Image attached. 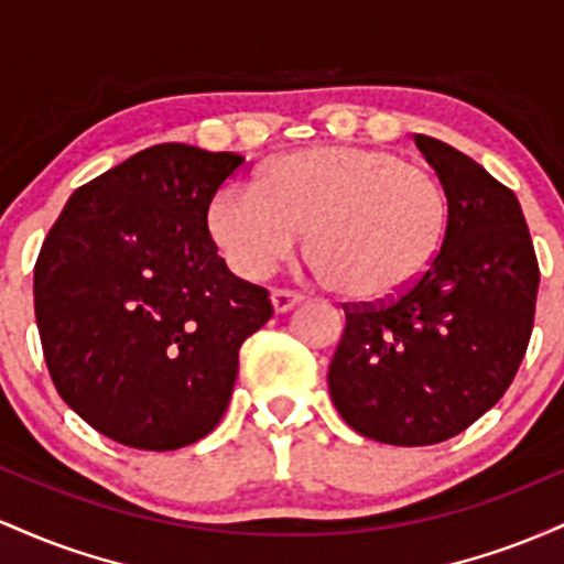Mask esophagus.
I'll list each match as a JSON object with an SVG mask.
<instances>
[{
	"label": "esophagus",
	"instance_id": "34e87169",
	"mask_svg": "<svg viewBox=\"0 0 564 564\" xmlns=\"http://www.w3.org/2000/svg\"><path fill=\"white\" fill-rule=\"evenodd\" d=\"M270 302H273V310H275V313H289L291 307H296V304L302 302V296H300V294H294V291L275 289L273 294H270Z\"/></svg>",
	"mask_w": 564,
	"mask_h": 564
}]
</instances>
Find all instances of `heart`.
Returning a JSON list of instances; mask_svg holds the SVG:
<instances>
[{
  "label": "heart",
  "instance_id": "obj_1",
  "mask_svg": "<svg viewBox=\"0 0 564 564\" xmlns=\"http://www.w3.org/2000/svg\"><path fill=\"white\" fill-rule=\"evenodd\" d=\"M451 200L432 170L384 148L313 145L286 153L257 185H225L206 230L243 278H264L300 243L323 283L358 302L419 281L445 241Z\"/></svg>",
  "mask_w": 564,
  "mask_h": 564
}]
</instances>
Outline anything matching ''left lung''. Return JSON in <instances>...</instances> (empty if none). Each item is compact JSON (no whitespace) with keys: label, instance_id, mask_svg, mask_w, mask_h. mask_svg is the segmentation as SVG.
I'll list each match as a JSON object with an SVG mask.
<instances>
[{"label":"left lung","instance_id":"left-lung-1","mask_svg":"<svg viewBox=\"0 0 564 564\" xmlns=\"http://www.w3.org/2000/svg\"><path fill=\"white\" fill-rule=\"evenodd\" d=\"M451 200L445 241L398 300L347 310L328 392L358 435L435 445L490 411L533 332L539 262L520 200L448 142L416 134Z\"/></svg>","mask_w":564,"mask_h":564}]
</instances>
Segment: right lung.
Masks as SVG:
<instances>
[{"label": "right lung", "mask_w": 564, "mask_h": 564, "mask_svg": "<svg viewBox=\"0 0 564 564\" xmlns=\"http://www.w3.org/2000/svg\"><path fill=\"white\" fill-rule=\"evenodd\" d=\"M238 153L164 142L68 198L34 270L50 377L100 435L174 451L223 419L238 349L273 315L217 257L206 209Z\"/></svg>", "instance_id": "1"}]
</instances>
